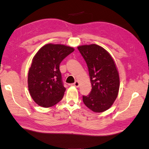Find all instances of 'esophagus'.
Masks as SVG:
<instances>
[{"label":"esophagus","instance_id":"1","mask_svg":"<svg viewBox=\"0 0 149 149\" xmlns=\"http://www.w3.org/2000/svg\"><path fill=\"white\" fill-rule=\"evenodd\" d=\"M72 85H73V86H74V87H78L79 86V82L78 81H75L74 84H72Z\"/></svg>","mask_w":149,"mask_h":149}]
</instances>
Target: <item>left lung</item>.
<instances>
[{
    "label": "left lung",
    "instance_id": "1",
    "mask_svg": "<svg viewBox=\"0 0 149 149\" xmlns=\"http://www.w3.org/2000/svg\"><path fill=\"white\" fill-rule=\"evenodd\" d=\"M77 49L89 69L92 90L83 96L85 106L94 112H102L112 107L120 89V76L110 54L99 45H81Z\"/></svg>",
    "mask_w": 149,
    "mask_h": 149
}]
</instances>
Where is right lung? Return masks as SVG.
I'll use <instances>...</instances> for the list:
<instances>
[{
	"instance_id": "obj_1",
	"label": "right lung",
	"mask_w": 149,
	"mask_h": 149,
	"mask_svg": "<svg viewBox=\"0 0 149 149\" xmlns=\"http://www.w3.org/2000/svg\"><path fill=\"white\" fill-rule=\"evenodd\" d=\"M74 48L49 43L40 49L32 59L27 77L29 94L40 107L49 108L62 100L65 88L62 82L60 64Z\"/></svg>"
}]
</instances>
